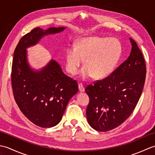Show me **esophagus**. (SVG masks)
Masks as SVG:
<instances>
[{
	"label": "esophagus",
	"mask_w": 155,
	"mask_h": 155,
	"mask_svg": "<svg viewBox=\"0 0 155 155\" xmlns=\"http://www.w3.org/2000/svg\"><path fill=\"white\" fill-rule=\"evenodd\" d=\"M78 90L81 92V93H83L84 91V87L82 84H78Z\"/></svg>",
	"instance_id": "esophagus-1"
}]
</instances>
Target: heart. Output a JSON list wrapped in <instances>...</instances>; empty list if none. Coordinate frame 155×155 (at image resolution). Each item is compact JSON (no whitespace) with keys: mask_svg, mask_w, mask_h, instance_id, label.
Masks as SVG:
<instances>
[{"mask_svg":"<svg viewBox=\"0 0 155 155\" xmlns=\"http://www.w3.org/2000/svg\"><path fill=\"white\" fill-rule=\"evenodd\" d=\"M123 52L120 42L116 38L90 37L81 38L70 45L65 52L66 69L72 75L77 73L84 59L80 77L88 79L107 77L116 67Z\"/></svg>","mask_w":155,"mask_h":155,"instance_id":"1","label":"heart"}]
</instances>
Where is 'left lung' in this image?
Instances as JSON below:
<instances>
[{
  "label": "left lung",
  "instance_id": "1",
  "mask_svg": "<svg viewBox=\"0 0 155 155\" xmlns=\"http://www.w3.org/2000/svg\"><path fill=\"white\" fill-rule=\"evenodd\" d=\"M129 57L116 70L85 88L89 97L88 124L101 132L113 130L132 114L142 94L146 77L143 55L133 39Z\"/></svg>",
  "mask_w": 155,
  "mask_h": 155
}]
</instances>
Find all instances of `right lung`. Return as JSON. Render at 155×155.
I'll return each mask as SVG.
<instances>
[{
    "label": "right lung",
    "mask_w": 155,
    "mask_h": 155,
    "mask_svg": "<svg viewBox=\"0 0 155 155\" xmlns=\"http://www.w3.org/2000/svg\"><path fill=\"white\" fill-rule=\"evenodd\" d=\"M65 28L32 29L21 38L14 52L11 81L15 101L29 120L42 128L60 123L69 101L77 93L78 84L53 59L41 69L32 68L28 62L27 48L37 45L45 36L59 33Z\"/></svg>",
    "instance_id": "right-lung-1"
}]
</instances>
